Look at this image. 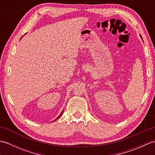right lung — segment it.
<instances>
[{
    "label": "right lung",
    "mask_w": 155,
    "mask_h": 155,
    "mask_svg": "<svg viewBox=\"0 0 155 155\" xmlns=\"http://www.w3.org/2000/svg\"><path fill=\"white\" fill-rule=\"evenodd\" d=\"M62 113H63V112H62V113H61V114H60V115H59V117H57V119H58V118H59V117H61V114H62ZM55 120H56V119H55Z\"/></svg>",
    "instance_id": "obj_1"
}]
</instances>
